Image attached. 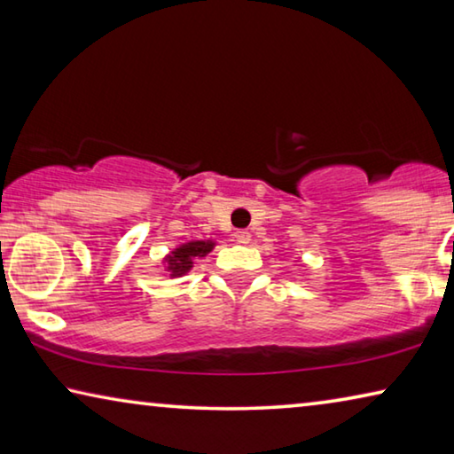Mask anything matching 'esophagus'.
<instances>
[{
  "instance_id": "1",
  "label": "esophagus",
  "mask_w": 454,
  "mask_h": 454,
  "mask_svg": "<svg viewBox=\"0 0 454 454\" xmlns=\"http://www.w3.org/2000/svg\"><path fill=\"white\" fill-rule=\"evenodd\" d=\"M234 238H236V242H238V244H248V242H250V238H252V234L248 232V230H238V232L234 234Z\"/></svg>"
}]
</instances>
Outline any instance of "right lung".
Listing matches in <instances>:
<instances>
[{"mask_svg": "<svg viewBox=\"0 0 454 454\" xmlns=\"http://www.w3.org/2000/svg\"><path fill=\"white\" fill-rule=\"evenodd\" d=\"M212 240H196L178 246L170 256H166L168 272H170V276H184L190 270L192 264H194L196 258L206 256L208 252H212Z\"/></svg>", "mask_w": 454, "mask_h": 454, "instance_id": "add662e5", "label": "right lung"}]
</instances>
